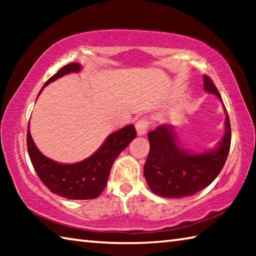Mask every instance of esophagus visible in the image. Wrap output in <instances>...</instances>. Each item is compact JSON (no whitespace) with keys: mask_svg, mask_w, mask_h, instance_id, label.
<instances>
[{"mask_svg":"<svg viewBox=\"0 0 256 256\" xmlns=\"http://www.w3.org/2000/svg\"><path fill=\"white\" fill-rule=\"evenodd\" d=\"M149 125H150L149 118L144 116V118H138L136 123V132L138 136H144V134L146 133V130L149 128Z\"/></svg>","mask_w":256,"mask_h":256,"instance_id":"1","label":"esophagus"}]
</instances>
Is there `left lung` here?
<instances>
[{"label":"left lung","instance_id":"left-lung-1","mask_svg":"<svg viewBox=\"0 0 256 256\" xmlns=\"http://www.w3.org/2000/svg\"><path fill=\"white\" fill-rule=\"evenodd\" d=\"M203 86L222 100L218 89L206 74ZM224 128L226 133L216 149L202 154L182 148L170 125H159L149 132L150 150L144 172L150 190L160 196L184 198L210 185L222 172L230 149L232 128L227 110Z\"/></svg>","mask_w":256,"mask_h":256}]
</instances>
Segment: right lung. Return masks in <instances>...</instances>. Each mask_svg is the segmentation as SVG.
<instances>
[{
  "label": "right lung",
  "mask_w": 256,
  "mask_h": 256,
  "mask_svg": "<svg viewBox=\"0 0 256 256\" xmlns=\"http://www.w3.org/2000/svg\"><path fill=\"white\" fill-rule=\"evenodd\" d=\"M80 70L79 63L68 64L50 78L42 89L58 78ZM136 136V128L128 125L110 134L100 148L89 158L76 164H66L45 157L38 150L30 136L28 125L27 148L34 170L50 192L71 200H89L96 198L102 192L110 177L112 162Z\"/></svg>",
  "instance_id": "right-lung-1"
}]
</instances>
